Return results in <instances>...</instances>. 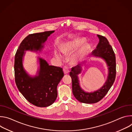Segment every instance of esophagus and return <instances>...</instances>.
<instances>
[{
  "mask_svg": "<svg viewBox=\"0 0 132 132\" xmlns=\"http://www.w3.org/2000/svg\"><path fill=\"white\" fill-rule=\"evenodd\" d=\"M63 70L65 74H67L69 72V68L67 66H65L63 67Z\"/></svg>",
  "mask_w": 132,
  "mask_h": 132,
  "instance_id": "34e87169",
  "label": "esophagus"
}]
</instances>
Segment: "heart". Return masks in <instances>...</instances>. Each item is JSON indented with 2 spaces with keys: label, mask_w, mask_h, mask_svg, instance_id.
<instances>
[{
  "label": "heart",
  "mask_w": 132,
  "mask_h": 132,
  "mask_svg": "<svg viewBox=\"0 0 132 132\" xmlns=\"http://www.w3.org/2000/svg\"><path fill=\"white\" fill-rule=\"evenodd\" d=\"M85 40L83 38H79L75 39L72 42L68 44L66 47L65 50L68 51H72L73 50L77 49L85 43ZM88 50V48L87 46H82L76 53H75L73 56V59L75 61H77L82 59L84 56L86 55ZM55 56L59 60H62V55L60 52H59L57 50L55 51Z\"/></svg>",
  "instance_id": "b5f03b06"
}]
</instances>
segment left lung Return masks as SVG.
<instances>
[{
    "instance_id": "8db88e82",
    "label": "left lung",
    "mask_w": 132,
    "mask_h": 132,
    "mask_svg": "<svg viewBox=\"0 0 132 132\" xmlns=\"http://www.w3.org/2000/svg\"><path fill=\"white\" fill-rule=\"evenodd\" d=\"M97 36L99 41L96 49L92 52L91 56L103 60L108 66V76L103 85L93 92L86 91L81 87L78 75L82 72V67L87 63L86 61L72 67L69 73L72 78L73 95L77 100L84 103H95L101 100L106 95L116 79V62L113 50L105 37L100 35H97Z\"/></svg>"
}]
</instances>
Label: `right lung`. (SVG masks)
Returning a JSON list of instances; mask_svg holds the SVG:
<instances>
[{
	"mask_svg": "<svg viewBox=\"0 0 132 132\" xmlns=\"http://www.w3.org/2000/svg\"><path fill=\"white\" fill-rule=\"evenodd\" d=\"M54 31L30 34L22 41L14 58L15 81L18 90L31 104L38 107L52 105L57 97V88L64 76L63 68L48 64L37 56L38 68L35 75L26 70L23 61L26 51L40 53L47 37Z\"/></svg>",
	"mask_w": 132,
	"mask_h": 132,
	"instance_id": "right-lung-1",
	"label": "right lung"
}]
</instances>
